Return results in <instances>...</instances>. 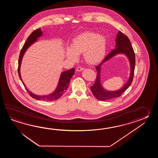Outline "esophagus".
<instances>
[{
    "instance_id": "esophagus-1",
    "label": "esophagus",
    "mask_w": 158,
    "mask_h": 158,
    "mask_svg": "<svg viewBox=\"0 0 158 158\" xmlns=\"http://www.w3.org/2000/svg\"><path fill=\"white\" fill-rule=\"evenodd\" d=\"M84 68L79 67H77V68L76 69V71H78V72H80V71H82V70H84Z\"/></svg>"
}]
</instances>
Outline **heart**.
<instances>
[{"mask_svg":"<svg viewBox=\"0 0 158 158\" xmlns=\"http://www.w3.org/2000/svg\"><path fill=\"white\" fill-rule=\"evenodd\" d=\"M72 48L66 50V56L70 60H77L78 54L84 53L85 61L91 65L98 64L104 59L107 46L106 37L93 31H85L74 38Z\"/></svg>","mask_w":158,"mask_h":158,"instance_id":"b5f03b06","label":"heart"}]
</instances>
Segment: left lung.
Returning <instances> with one entry per match:
<instances>
[{
    "label": "left lung",
    "instance_id": "obj_1",
    "mask_svg": "<svg viewBox=\"0 0 158 158\" xmlns=\"http://www.w3.org/2000/svg\"><path fill=\"white\" fill-rule=\"evenodd\" d=\"M116 48L113 50L111 51V52L108 54L102 61L99 65L95 67L97 72V76L96 80L94 85L91 86V90L92 91L93 95L99 101H107L114 98L119 97L121 94L126 90L128 87L130 86L133 80L134 77V69L135 64V59L134 50L131 46V43L130 40L127 35H124L120 31L118 32L116 38ZM120 53L125 54L128 57L131 63V74L127 83L120 90L114 92H109L106 91L101 87L100 82V67L102 64L105 61L109 60L115 54Z\"/></svg>",
    "mask_w": 158,
    "mask_h": 158
}]
</instances>
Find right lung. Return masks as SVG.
I'll return each mask as SVG.
<instances>
[{
    "instance_id": "add662e5",
    "label": "right lung",
    "mask_w": 158,
    "mask_h": 158,
    "mask_svg": "<svg viewBox=\"0 0 158 158\" xmlns=\"http://www.w3.org/2000/svg\"><path fill=\"white\" fill-rule=\"evenodd\" d=\"M42 34V32L40 30V28H38L36 30H34L30 34V35L27 38V40L25 42L24 46L22 48V49L21 50L20 53V56L19 58V62H18V73H19V76L20 77L21 81H22L26 90L31 97L37 100H44V101H55V100H57L58 99H59L67 90L71 78L74 74L75 70H74V68H72L69 70L65 71L61 73L56 89L52 94H50V95H46V96H38V95L31 93L30 91L27 90V89L25 86V85H24L23 80L21 79V77L20 69L21 63L23 57L24 56V53L27 50V48L29 47L31 44L34 43V42H35L37 40V38L41 36Z\"/></svg>"
}]
</instances>
